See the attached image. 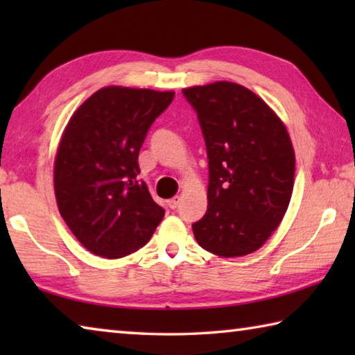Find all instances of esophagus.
<instances>
[{
    "label": "esophagus",
    "instance_id": "1",
    "mask_svg": "<svg viewBox=\"0 0 355 355\" xmlns=\"http://www.w3.org/2000/svg\"><path fill=\"white\" fill-rule=\"evenodd\" d=\"M167 205H169L171 209H177L180 205V197H172L171 200H167Z\"/></svg>",
    "mask_w": 355,
    "mask_h": 355
}]
</instances>
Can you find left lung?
<instances>
[{
	"instance_id": "8db88e82",
	"label": "left lung",
	"mask_w": 355,
	"mask_h": 355,
	"mask_svg": "<svg viewBox=\"0 0 355 355\" xmlns=\"http://www.w3.org/2000/svg\"><path fill=\"white\" fill-rule=\"evenodd\" d=\"M208 156V209L192 232L200 248L243 257L266 243L290 205L294 150L282 120L236 83L183 89Z\"/></svg>"
}]
</instances>
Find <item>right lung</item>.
<instances>
[{
	"instance_id": "obj_1",
	"label": "right lung",
	"mask_w": 355,
	"mask_h": 355,
	"mask_svg": "<svg viewBox=\"0 0 355 355\" xmlns=\"http://www.w3.org/2000/svg\"><path fill=\"white\" fill-rule=\"evenodd\" d=\"M173 97L175 92L110 86L69 120L55 161L56 202L71 233L92 254H133L163 220L164 209L137 178V156Z\"/></svg>"
}]
</instances>
